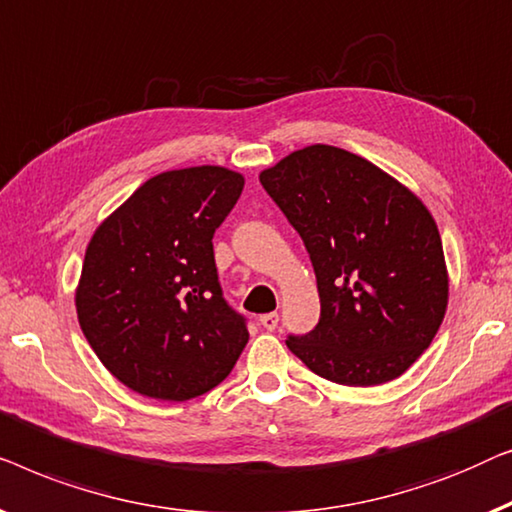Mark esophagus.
I'll list each match as a JSON object with an SVG mask.
<instances>
[{"instance_id": "esophagus-1", "label": "esophagus", "mask_w": 512, "mask_h": 512, "mask_svg": "<svg viewBox=\"0 0 512 512\" xmlns=\"http://www.w3.org/2000/svg\"><path fill=\"white\" fill-rule=\"evenodd\" d=\"M259 325H262L266 331H273V329L278 327V313L259 315Z\"/></svg>"}]
</instances>
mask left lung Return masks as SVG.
Segmentation results:
<instances>
[{
  "label": "left lung",
  "instance_id": "1",
  "mask_svg": "<svg viewBox=\"0 0 512 512\" xmlns=\"http://www.w3.org/2000/svg\"><path fill=\"white\" fill-rule=\"evenodd\" d=\"M259 183L299 232L318 278V325L287 336V348L338 385L399 378L448 306L431 213L376 164L322 143L287 155Z\"/></svg>",
  "mask_w": 512,
  "mask_h": 512
}]
</instances>
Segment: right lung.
<instances>
[{"instance_id":"1","label":"right lung","mask_w":512,"mask_h":512,"mask_svg":"<svg viewBox=\"0 0 512 512\" xmlns=\"http://www.w3.org/2000/svg\"><path fill=\"white\" fill-rule=\"evenodd\" d=\"M243 176L190 167L150 178L92 236L78 322L122 385L187 401L220 385L248 343V320L222 297L213 234Z\"/></svg>"}]
</instances>
